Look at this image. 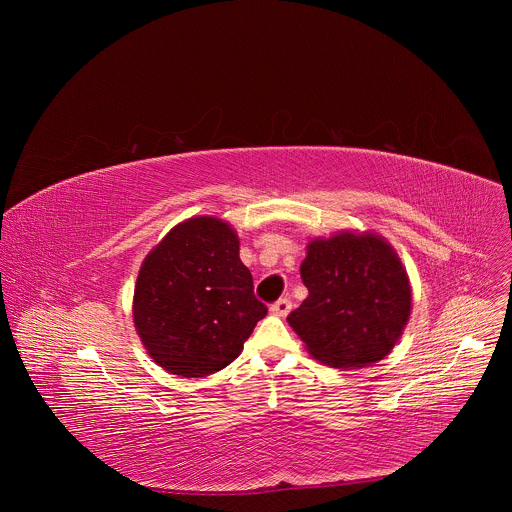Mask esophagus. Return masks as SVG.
Returning <instances> with one entry per match:
<instances>
[{"label": "esophagus", "instance_id": "34e87169", "mask_svg": "<svg viewBox=\"0 0 512 512\" xmlns=\"http://www.w3.org/2000/svg\"><path fill=\"white\" fill-rule=\"evenodd\" d=\"M269 310H271V314H273V316H277V318H285V316L289 314V310H291V302H289L287 298H281V300H277Z\"/></svg>", "mask_w": 512, "mask_h": 512}]
</instances>
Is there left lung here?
Here are the masks:
<instances>
[{
    "label": "left lung",
    "mask_w": 512,
    "mask_h": 512,
    "mask_svg": "<svg viewBox=\"0 0 512 512\" xmlns=\"http://www.w3.org/2000/svg\"><path fill=\"white\" fill-rule=\"evenodd\" d=\"M300 273L308 298L287 322L316 360L362 369L395 348L411 316V283L385 237L340 231L312 239Z\"/></svg>",
    "instance_id": "obj_1"
}]
</instances>
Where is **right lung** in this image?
<instances>
[{"label":"right lung","mask_w":512,"mask_h":512,"mask_svg":"<svg viewBox=\"0 0 512 512\" xmlns=\"http://www.w3.org/2000/svg\"><path fill=\"white\" fill-rule=\"evenodd\" d=\"M265 316L237 231L223 218L178 223L139 267L133 324L143 348L172 375L198 379L225 369Z\"/></svg>","instance_id":"right-lung-1"}]
</instances>
